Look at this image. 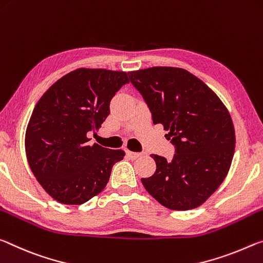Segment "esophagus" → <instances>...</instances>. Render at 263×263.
I'll use <instances>...</instances> for the list:
<instances>
[{
  "instance_id": "esophagus-1",
  "label": "esophagus",
  "mask_w": 263,
  "mask_h": 263,
  "mask_svg": "<svg viewBox=\"0 0 263 263\" xmlns=\"http://www.w3.org/2000/svg\"><path fill=\"white\" fill-rule=\"evenodd\" d=\"M127 155L132 158V160H136L137 157L141 156L140 153H134V152H130V150H127Z\"/></svg>"
}]
</instances>
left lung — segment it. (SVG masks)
Instances as JSON below:
<instances>
[{
	"mask_svg": "<svg viewBox=\"0 0 263 263\" xmlns=\"http://www.w3.org/2000/svg\"><path fill=\"white\" fill-rule=\"evenodd\" d=\"M148 103L155 124L175 145L172 161L153 155L156 171L141 178L158 203L175 211L196 209L229 174L235 132L229 109L204 81L184 68L155 66L128 72Z\"/></svg>",
	"mask_w": 263,
	"mask_h": 263,
	"instance_id": "left-lung-1",
	"label": "left lung"
}]
</instances>
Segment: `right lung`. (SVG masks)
Segmentation results:
<instances>
[{
  "label": "right lung",
  "instance_id": "add662e5",
  "mask_svg": "<svg viewBox=\"0 0 263 263\" xmlns=\"http://www.w3.org/2000/svg\"><path fill=\"white\" fill-rule=\"evenodd\" d=\"M129 83L127 72L77 68L43 94L25 132V154L38 183L54 200L81 205L106 187L121 149L91 145L87 134L109 115L115 93Z\"/></svg>",
  "mask_w": 263,
  "mask_h": 263
}]
</instances>
